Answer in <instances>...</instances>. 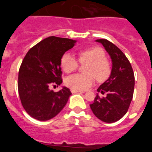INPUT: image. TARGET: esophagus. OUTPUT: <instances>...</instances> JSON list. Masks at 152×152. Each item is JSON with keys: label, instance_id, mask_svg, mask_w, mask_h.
Returning <instances> with one entry per match:
<instances>
[{"label": "esophagus", "instance_id": "esophagus-1", "mask_svg": "<svg viewBox=\"0 0 152 152\" xmlns=\"http://www.w3.org/2000/svg\"><path fill=\"white\" fill-rule=\"evenodd\" d=\"M71 91H72V94H75V93H84V91H77V90H73L72 89L71 90Z\"/></svg>", "mask_w": 152, "mask_h": 152}]
</instances>
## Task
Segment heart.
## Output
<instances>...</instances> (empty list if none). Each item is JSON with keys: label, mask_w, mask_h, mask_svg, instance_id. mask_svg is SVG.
<instances>
[{"label": "heart", "mask_w": 152, "mask_h": 152, "mask_svg": "<svg viewBox=\"0 0 152 152\" xmlns=\"http://www.w3.org/2000/svg\"><path fill=\"white\" fill-rule=\"evenodd\" d=\"M80 61L89 63L85 70L88 75L75 74L65 79V84L69 88L77 91H84L94 84L95 78L103 81L109 77L110 66L105 59V53L100 48H92L80 52ZM61 67L66 73L74 72L77 67V59L68 52L61 58Z\"/></svg>", "instance_id": "heart-1"}]
</instances>
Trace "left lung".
<instances>
[{"label":"left lung","instance_id":"left-lung-1","mask_svg":"<svg viewBox=\"0 0 152 152\" xmlns=\"http://www.w3.org/2000/svg\"><path fill=\"white\" fill-rule=\"evenodd\" d=\"M104 47L112 61L110 77L97 89L106 96L96 94L90 105L95 116L105 123L118 121L127 113L133 96L135 77L129 61L117 46L107 39H96Z\"/></svg>","mask_w":152,"mask_h":152}]
</instances>
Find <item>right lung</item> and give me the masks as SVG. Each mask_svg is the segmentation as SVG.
Segmentation results:
<instances>
[{
	"mask_svg": "<svg viewBox=\"0 0 152 152\" xmlns=\"http://www.w3.org/2000/svg\"><path fill=\"white\" fill-rule=\"evenodd\" d=\"M77 41L49 36L26 53L20 68L18 91L24 110L39 121L52 119L66 105L72 93L66 87L54 92L52 84L60 85L63 55Z\"/></svg>",
	"mask_w": 152,
	"mask_h": 152,
	"instance_id": "1",
	"label": "right lung"
}]
</instances>
